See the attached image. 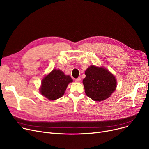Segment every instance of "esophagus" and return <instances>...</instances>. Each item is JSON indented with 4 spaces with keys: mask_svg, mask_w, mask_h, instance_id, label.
I'll use <instances>...</instances> for the list:
<instances>
[{
    "mask_svg": "<svg viewBox=\"0 0 149 149\" xmlns=\"http://www.w3.org/2000/svg\"><path fill=\"white\" fill-rule=\"evenodd\" d=\"M75 81L77 83H80L81 81V78H80V77L77 78V79H75Z\"/></svg>",
    "mask_w": 149,
    "mask_h": 149,
    "instance_id": "34e87169",
    "label": "esophagus"
}]
</instances>
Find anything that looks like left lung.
Masks as SVG:
<instances>
[{
  "instance_id": "8db88e82",
  "label": "left lung",
  "mask_w": 149,
  "mask_h": 149,
  "mask_svg": "<svg viewBox=\"0 0 149 149\" xmlns=\"http://www.w3.org/2000/svg\"><path fill=\"white\" fill-rule=\"evenodd\" d=\"M85 75L83 80L85 93L93 101L107 99L116 89L115 77L106 68L92 65L86 70Z\"/></svg>"
}]
</instances>
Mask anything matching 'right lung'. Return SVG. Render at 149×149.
I'll use <instances>...</instances> for the list:
<instances>
[{
  "instance_id": "obj_1",
  "label": "right lung",
  "mask_w": 149,
  "mask_h": 149,
  "mask_svg": "<svg viewBox=\"0 0 149 149\" xmlns=\"http://www.w3.org/2000/svg\"><path fill=\"white\" fill-rule=\"evenodd\" d=\"M73 80L60 69H53L42 81L40 92L49 100H55L64 95L69 83Z\"/></svg>"
}]
</instances>
